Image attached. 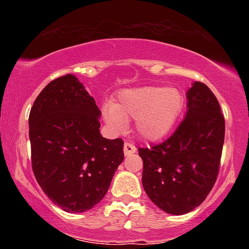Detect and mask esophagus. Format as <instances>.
Returning <instances> with one entry per match:
<instances>
[{
	"label": "esophagus",
	"instance_id": "esophagus-1",
	"mask_svg": "<svg viewBox=\"0 0 249 249\" xmlns=\"http://www.w3.org/2000/svg\"><path fill=\"white\" fill-rule=\"evenodd\" d=\"M136 151H137L136 147H134L131 142H124V154L125 156H130V154L136 153Z\"/></svg>",
	"mask_w": 249,
	"mask_h": 249
}]
</instances>
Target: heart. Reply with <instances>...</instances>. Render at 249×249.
I'll return each mask as SVG.
<instances>
[{
	"mask_svg": "<svg viewBox=\"0 0 249 249\" xmlns=\"http://www.w3.org/2000/svg\"><path fill=\"white\" fill-rule=\"evenodd\" d=\"M185 96L176 88L145 87L123 90L104 107V121L115 132H123L134 119V130L147 142L168 136L184 112Z\"/></svg>",
	"mask_w": 249,
	"mask_h": 249,
	"instance_id": "1",
	"label": "heart"
}]
</instances>
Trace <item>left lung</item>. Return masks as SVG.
<instances>
[{
    "label": "left lung",
    "instance_id": "8db88e82",
    "mask_svg": "<svg viewBox=\"0 0 249 249\" xmlns=\"http://www.w3.org/2000/svg\"><path fill=\"white\" fill-rule=\"evenodd\" d=\"M186 98V116L176 132L161 144L138 148L145 192L173 215L191 212L206 199L218 177L225 139L224 116L210 88L194 82Z\"/></svg>",
    "mask_w": 249,
    "mask_h": 249
}]
</instances>
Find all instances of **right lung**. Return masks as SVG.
Returning <instances> with one entry per match:
<instances>
[{"instance_id":"right-lung-1","label":"right lung","mask_w":249,"mask_h":249,"mask_svg":"<svg viewBox=\"0 0 249 249\" xmlns=\"http://www.w3.org/2000/svg\"><path fill=\"white\" fill-rule=\"evenodd\" d=\"M101 115L95 98L70 73L50 82L31 107L34 174L65 212L83 213L98 204L124 160L122 139L101 134Z\"/></svg>"}]
</instances>
